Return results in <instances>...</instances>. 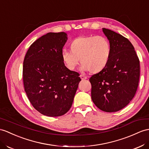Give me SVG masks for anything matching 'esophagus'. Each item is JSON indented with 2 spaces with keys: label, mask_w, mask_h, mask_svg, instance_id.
I'll return each instance as SVG.
<instances>
[{
  "label": "esophagus",
  "mask_w": 149,
  "mask_h": 149,
  "mask_svg": "<svg viewBox=\"0 0 149 149\" xmlns=\"http://www.w3.org/2000/svg\"><path fill=\"white\" fill-rule=\"evenodd\" d=\"M79 77H80V78H81V79H87V77H85V76H84V75L81 74L80 76H79Z\"/></svg>",
  "instance_id": "esophagus-1"
}]
</instances>
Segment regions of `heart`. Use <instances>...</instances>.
<instances>
[{
  "instance_id": "heart-1",
  "label": "heart",
  "mask_w": 149,
  "mask_h": 149,
  "mask_svg": "<svg viewBox=\"0 0 149 149\" xmlns=\"http://www.w3.org/2000/svg\"><path fill=\"white\" fill-rule=\"evenodd\" d=\"M70 49L71 52L61 53L63 62L70 70H74L81 61L83 71L98 73L107 66L111 55V43L102 36L79 37L71 41Z\"/></svg>"
}]
</instances>
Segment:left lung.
<instances>
[{
	"instance_id": "obj_1",
	"label": "left lung",
	"mask_w": 149,
	"mask_h": 149,
	"mask_svg": "<svg viewBox=\"0 0 149 149\" xmlns=\"http://www.w3.org/2000/svg\"><path fill=\"white\" fill-rule=\"evenodd\" d=\"M111 45L107 66L89 79L92 100L105 112H116L126 107L135 96L140 78V61L128 39L102 28Z\"/></svg>"
}]
</instances>
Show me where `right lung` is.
<instances>
[{"label": "right lung", "mask_w": 149, "mask_h": 149, "mask_svg": "<svg viewBox=\"0 0 149 149\" xmlns=\"http://www.w3.org/2000/svg\"><path fill=\"white\" fill-rule=\"evenodd\" d=\"M67 40L64 32L48 33L32 43L24 59V91L35 109L47 116H60L70 109L81 81L61 59Z\"/></svg>", "instance_id": "add662e5"}]
</instances>
